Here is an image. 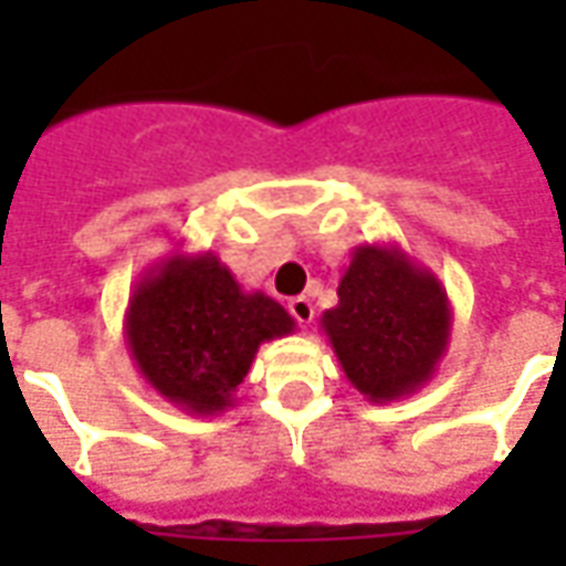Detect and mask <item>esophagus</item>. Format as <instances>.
<instances>
[{
	"mask_svg": "<svg viewBox=\"0 0 566 566\" xmlns=\"http://www.w3.org/2000/svg\"><path fill=\"white\" fill-rule=\"evenodd\" d=\"M287 308H291V315H294L303 327H308L312 318H315V306H312V300H308V296H294V300L287 303Z\"/></svg>",
	"mask_w": 566,
	"mask_h": 566,
	"instance_id": "34e87169",
	"label": "esophagus"
}]
</instances>
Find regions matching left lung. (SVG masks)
<instances>
[{"mask_svg":"<svg viewBox=\"0 0 566 566\" xmlns=\"http://www.w3.org/2000/svg\"><path fill=\"white\" fill-rule=\"evenodd\" d=\"M336 294L321 331L345 379L369 403L409 397L433 379L454 318L433 272L397 242H367L355 248Z\"/></svg>","mask_w":566,"mask_h":566,"instance_id":"obj_1","label":"left lung"}]
</instances>
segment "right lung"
<instances>
[{
  "label": "right lung",
  "instance_id": "add662e5",
  "mask_svg": "<svg viewBox=\"0 0 566 566\" xmlns=\"http://www.w3.org/2000/svg\"><path fill=\"white\" fill-rule=\"evenodd\" d=\"M294 318L263 291H245L218 254L169 258L145 270L124 315L139 376L187 416H218L263 343L294 333Z\"/></svg>",
  "mask_w": 566,
  "mask_h": 566
}]
</instances>
